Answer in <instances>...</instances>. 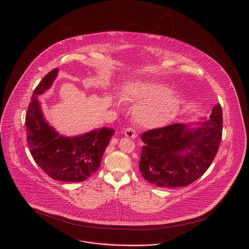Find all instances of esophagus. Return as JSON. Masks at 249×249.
Masks as SVG:
<instances>
[{
	"label": "esophagus",
	"instance_id": "34e87169",
	"mask_svg": "<svg viewBox=\"0 0 249 249\" xmlns=\"http://www.w3.org/2000/svg\"><path fill=\"white\" fill-rule=\"evenodd\" d=\"M124 133H125V135L127 137H130V138H135L136 137V131L131 127L126 128L125 130H124Z\"/></svg>",
	"mask_w": 249,
	"mask_h": 249
}]
</instances>
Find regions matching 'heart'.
<instances>
[{
	"mask_svg": "<svg viewBox=\"0 0 249 249\" xmlns=\"http://www.w3.org/2000/svg\"><path fill=\"white\" fill-rule=\"evenodd\" d=\"M123 97L130 103H142L135 108L134 117L143 127L157 128L167 124L178 114L180 97L170 91L169 86L152 80L128 84Z\"/></svg>",
	"mask_w": 249,
	"mask_h": 249,
	"instance_id": "heart-1",
	"label": "heart"
}]
</instances>
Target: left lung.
I'll return each instance as SVG.
<instances>
[{"label":"left lung","instance_id":"1","mask_svg":"<svg viewBox=\"0 0 249 249\" xmlns=\"http://www.w3.org/2000/svg\"><path fill=\"white\" fill-rule=\"evenodd\" d=\"M198 129L172 124L144 131L139 170L147 182L161 188L187 187L207 171L222 138V108H212L210 119Z\"/></svg>","mask_w":249,"mask_h":249}]
</instances>
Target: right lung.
Listing matches in <instances>:
<instances>
[{
	"label": "right lung",
	"instance_id": "add662e5",
	"mask_svg": "<svg viewBox=\"0 0 249 249\" xmlns=\"http://www.w3.org/2000/svg\"><path fill=\"white\" fill-rule=\"evenodd\" d=\"M58 71V68L49 71L34 90L25 121L27 142L35 161L49 178L63 182H82L100 168L103 155L116 130L105 127L70 138L48 125L37 97L51 87Z\"/></svg>",
	"mask_w": 249,
	"mask_h": 249
}]
</instances>
